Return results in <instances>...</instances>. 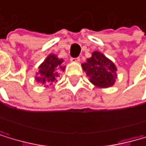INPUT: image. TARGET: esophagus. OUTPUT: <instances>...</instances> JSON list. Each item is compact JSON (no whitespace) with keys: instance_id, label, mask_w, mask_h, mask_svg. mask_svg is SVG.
<instances>
[{"instance_id":"1","label":"esophagus","mask_w":146,"mask_h":146,"mask_svg":"<svg viewBox=\"0 0 146 146\" xmlns=\"http://www.w3.org/2000/svg\"><path fill=\"white\" fill-rule=\"evenodd\" d=\"M71 62H72V63H79L80 62V58L79 57H76V58L72 57L71 58Z\"/></svg>"}]
</instances>
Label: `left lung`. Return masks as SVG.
I'll return each mask as SVG.
<instances>
[{"label":"left lung","instance_id":"obj_1","mask_svg":"<svg viewBox=\"0 0 146 146\" xmlns=\"http://www.w3.org/2000/svg\"><path fill=\"white\" fill-rule=\"evenodd\" d=\"M83 71L90 78V82L99 88L112 86L117 79V67L102 53L95 51L86 63L82 64Z\"/></svg>","mask_w":146,"mask_h":146}]
</instances>
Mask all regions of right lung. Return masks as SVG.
I'll use <instances>...</instances> for the list:
<instances>
[{"mask_svg":"<svg viewBox=\"0 0 146 146\" xmlns=\"http://www.w3.org/2000/svg\"><path fill=\"white\" fill-rule=\"evenodd\" d=\"M63 62L64 60L59 59L55 54H49L39 65L38 72L35 78L36 81L39 83L45 84L46 87L53 84V82H57L56 78L60 76V72H64L65 69Z\"/></svg>","mask_w":146,"mask_h":146,"instance_id":"obj_1","label":"right lung"}]
</instances>
